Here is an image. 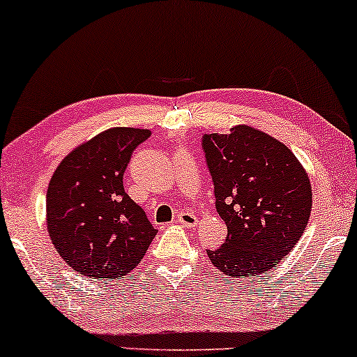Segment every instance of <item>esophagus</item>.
<instances>
[{
    "instance_id": "obj_1",
    "label": "esophagus",
    "mask_w": 357,
    "mask_h": 357,
    "mask_svg": "<svg viewBox=\"0 0 357 357\" xmlns=\"http://www.w3.org/2000/svg\"><path fill=\"white\" fill-rule=\"evenodd\" d=\"M178 222L181 224V225H184V227H194V225H197V222H199V220H197V218L192 214V212L183 211L181 214L178 215Z\"/></svg>"
}]
</instances>
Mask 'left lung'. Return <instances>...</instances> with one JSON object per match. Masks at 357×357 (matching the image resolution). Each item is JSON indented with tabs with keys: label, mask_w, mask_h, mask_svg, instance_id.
<instances>
[{
	"label": "left lung",
	"mask_w": 357,
	"mask_h": 357,
	"mask_svg": "<svg viewBox=\"0 0 357 357\" xmlns=\"http://www.w3.org/2000/svg\"><path fill=\"white\" fill-rule=\"evenodd\" d=\"M202 150L215 209L227 225L222 247L207 250L209 260L227 277L268 272L308 225L313 206L308 173L290 148L247 125L227 135H204Z\"/></svg>",
	"instance_id": "1"
}]
</instances>
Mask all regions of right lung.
Returning a JSON list of instances; mask_svg holds the SVG:
<instances>
[{"label":"right lung","mask_w":357,"mask_h":357,"mask_svg":"<svg viewBox=\"0 0 357 357\" xmlns=\"http://www.w3.org/2000/svg\"><path fill=\"white\" fill-rule=\"evenodd\" d=\"M150 130L116 126L70 151L47 188L46 222L57 254L90 278H119L145 257L156 236L123 188L132 153Z\"/></svg>","instance_id":"add662e5"}]
</instances>
